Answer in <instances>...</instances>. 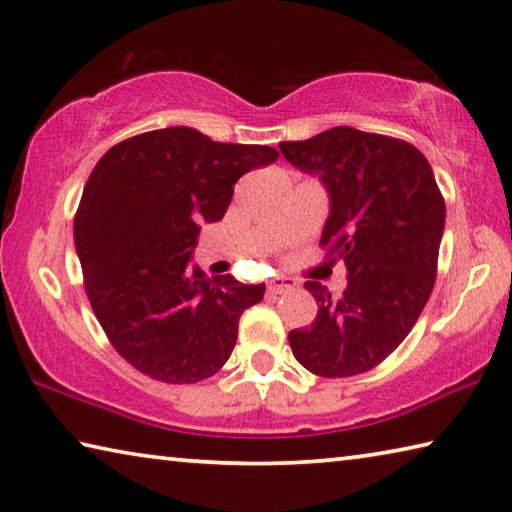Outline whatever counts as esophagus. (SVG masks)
<instances>
[{
	"label": "esophagus",
	"mask_w": 512,
	"mask_h": 512,
	"mask_svg": "<svg viewBox=\"0 0 512 512\" xmlns=\"http://www.w3.org/2000/svg\"><path fill=\"white\" fill-rule=\"evenodd\" d=\"M291 289H296V280H291L287 275H275L271 282H268V291L271 293H287Z\"/></svg>",
	"instance_id": "1"
}]
</instances>
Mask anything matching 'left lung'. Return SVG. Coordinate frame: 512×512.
<instances>
[{
	"instance_id": "obj_1",
	"label": "left lung",
	"mask_w": 512,
	"mask_h": 512,
	"mask_svg": "<svg viewBox=\"0 0 512 512\" xmlns=\"http://www.w3.org/2000/svg\"><path fill=\"white\" fill-rule=\"evenodd\" d=\"M280 151L325 187L329 214L320 244H332L329 255L348 268L339 300L320 282H305L318 316L289 332L293 357L320 377L359 375L406 339L427 305L445 201L427 158L393 137L336 126L280 142Z\"/></svg>"
}]
</instances>
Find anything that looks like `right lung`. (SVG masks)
<instances>
[{
	"label": "right lung",
	"mask_w": 512,
	"mask_h": 512,
	"mask_svg": "<svg viewBox=\"0 0 512 512\" xmlns=\"http://www.w3.org/2000/svg\"><path fill=\"white\" fill-rule=\"evenodd\" d=\"M264 144H225L189 126L131 137L103 155L74 219L85 291L133 368L196 384L230 359L239 318L266 284L192 266L203 223L223 219L244 173L268 167Z\"/></svg>",
	"instance_id": "obj_1"
}]
</instances>
